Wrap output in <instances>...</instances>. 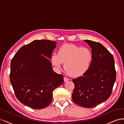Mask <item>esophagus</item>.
Returning <instances> with one entry per match:
<instances>
[{
  "instance_id": "34e87169",
  "label": "esophagus",
  "mask_w": 124,
  "mask_h": 124,
  "mask_svg": "<svg viewBox=\"0 0 124 124\" xmlns=\"http://www.w3.org/2000/svg\"><path fill=\"white\" fill-rule=\"evenodd\" d=\"M63 80H64L65 82H67L69 80V78H66V77H64V78H63Z\"/></svg>"
}]
</instances>
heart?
<instances>
[{"instance_id": "b5f03b06", "label": "heart", "mask_w": 124, "mask_h": 124, "mask_svg": "<svg viewBox=\"0 0 124 124\" xmlns=\"http://www.w3.org/2000/svg\"><path fill=\"white\" fill-rule=\"evenodd\" d=\"M93 56L89 48L73 44H65L60 46L57 54H52L50 61L56 69H61L62 63L64 69L70 76L80 77L87 72Z\"/></svg>"}]
</instances>
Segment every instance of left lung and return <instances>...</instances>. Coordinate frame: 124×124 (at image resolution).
<instances>
[{"mask_svg": "<svg viewBox=\"0 0 124 124\" xmlns=\"http://www.w3.org/2000/svg\"><path fill=\"white\" fill-rule=\"evenodd\" d=\"M92 48L93 56L91 66L83 76L72 79L74 88L73 102L82 107H95L108 99L116 80L113 55L103 45L85 40Z\"/></svg>", "mask_w": 124, "mask_h": 124, "instance_id": "obj_1", "label": "left lung"}]
</instances>
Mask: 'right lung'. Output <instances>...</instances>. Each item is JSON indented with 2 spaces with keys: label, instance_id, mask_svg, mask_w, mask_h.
<instances>
[{
  "label": "right lung",
  "instance_id": "right-lung-1",
  "mask_svg": "<svg viewBox=\"0 0 124 124\" xmlns=\"http://www.w3.org/2000/svg\"><path fill=\"white\" fill-rule=\"evenodd\" d=\"M56 42L35 40L22 46L11 60L10 78L17 99L34 109L47 107L53 91L63 83L50 61Z\"/></svg>",
  "mask_w": 124,
  "mask_h": 124
}]
</instances>
